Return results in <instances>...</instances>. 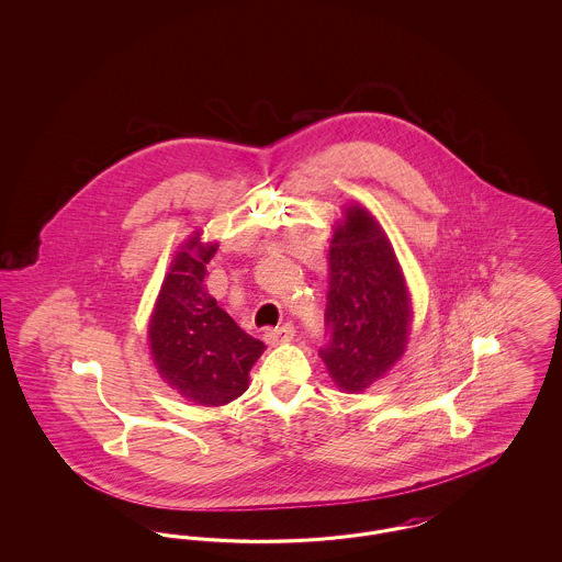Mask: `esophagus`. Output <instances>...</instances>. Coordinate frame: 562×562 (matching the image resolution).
Segmentation results:
<instances>
[{
	"instance_id": "obj_1",
	"label": "esophagus",
	"mask_w": 562,
	"mask_h": 562,
	"mask_svg": "<svg viewBox=\"0 0 562 562\" xmlns=\"http://www.w3.org/2000/svg\"><path fill=\"white\" fill-rule=\"evenodd\" d=\"M293 337V324H282V326H278V328H269V330H266V335H263V339H266V344H269V346L286 344V341H291Z\"/></svg>"
}]
</instances>
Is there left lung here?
<instances>
[{
	"label": "left lung",
	"mask_w": 562,
	"mask_h": 562,
	"mask_svg": "<svg viewBox=\"0 0 562 562\" xmlns=\"http://www.w3.org/2000/svg\"><path fill=\"white\" fill-rule=\"evenodd\" d=\"M328 341L321 358L344 392H364L404 353L411 296L401 263L373 214L353 204L328 250Z\"/></svg>",
	"instance_id": "obj_1"
}]
</instances>
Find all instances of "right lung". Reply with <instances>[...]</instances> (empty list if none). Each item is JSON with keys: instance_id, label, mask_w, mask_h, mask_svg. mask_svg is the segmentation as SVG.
Listing matches in <instances>:
<instances>
[{"instance_id": "add662e5", "label": "right lung", "mask_w": 562, "mask_h": 562, "mask_svg": "<svg viewBox=\"0 0 562 562\" xmlns=\"http://www.w3.org/2000/svg\"><path fill=\"white\" fill-rule=\"evenodd\" d=\"M216 248V241L200 244L195 234L175 255L147 330L164 381L186 401L204 406H221L241 396L252 364L266 349L206 291V263Z\"/></svg>"}]
</instances>
